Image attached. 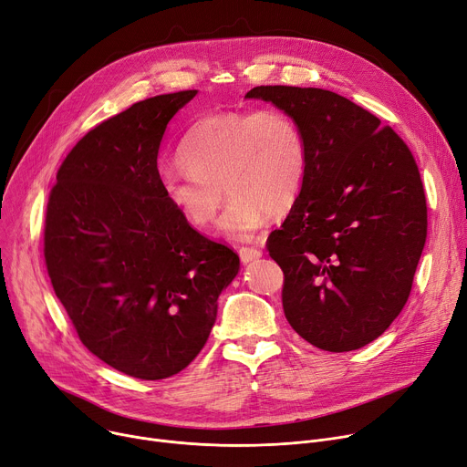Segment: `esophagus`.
Returning <instances> with one entry per match:
<instances>
[{
	"mask_svg": "<svg viewBox=\"0 0 467 467\" xmlns=\"http://www.w3.org/2000/svg\"><path fill=\"white\" fill-rule=\"evenodd\" d=\"M239 258H241L243 264L256 262L258 258H262V251L253 249V246H241V249H239Z\"/></svg>",
	"mask_w": 467,
	"mask_h": 467,
	"instance_id": "esophagus-1",
	"label": "esophagus"
}]
</instances>
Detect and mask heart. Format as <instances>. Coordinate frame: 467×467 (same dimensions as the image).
Wrapping results in <instances>:
<instances>
[{
  "label": "heart",
  "mask_w": 467,
  "mask_h": 467,
  "mask_svg": "<svg viewBox=\"0 0 467 467\" xmlns=\"http://www.w3.org/2000/svg\"><path fill=\"white\" fill-rule=\"evenodd\" d=\"M186 171L160 175L161 198L196 228L209 226L232 196L221 230L251 237L271 213H286L307 175V143L297 122L281 109L207 115L179 147Z\"/></svg>",
  "instance_id": "heart-1"
}]
</instances>
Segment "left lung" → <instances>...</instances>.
Returning a JSON list of instances; mask_svg holds the SVG:
<instances>
[{"label": "left lung", "instance_id": "8db88e82", "mask_svg": "<svg viewBox=\"0 0 467 467\" xmlns=\"http://www.w3.org/2000/svg\"><path fill=\"white\" fill-rule=\"evenodd\" d=\"M244 98L288 113L307 143L304 188L267 237L286 320L322 350L360 348L385 334L413 286L428 230L417 161L390 126L336 92L256 87Z\"/></svg>", "mask_w": 467, "mask_h": 467}]
</instances>
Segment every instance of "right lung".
Returning a JSON list of instances; mask_svg holds the SVG:
<instances>
[{
  "mask_svg": "<svg viewBox=\"0 0 467 467\" xmlns=\"http://www.w3.org/2000/svg\"><path fill=\"white\" fill-rule=\"evenodd\" d=\"M198 90L133 103L90 130L57 175L45 262L78 339L143 380L184 369L203 348L239 256L161 198L163 131Z\"/></svg>",
  "mask_w": 467,
  "mask_h": 467,
  "instance_id": "obj_1",
  "label": "right lung"
}]
</instances>
